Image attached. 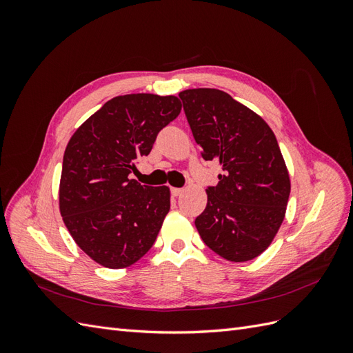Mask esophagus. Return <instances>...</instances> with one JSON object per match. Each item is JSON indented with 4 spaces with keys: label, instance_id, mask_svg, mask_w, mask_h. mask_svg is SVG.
<instances>
[{
    "label": "esophagus",
    "instance_id": "obj_1",
    "mask_svg": "<svg viewBox=\"0 0 353 353\" xmlns=\"http://www.w3.org/2000/svg\"><path fill=\"white\" fill-rule=\"evenodd\" d=\"M183 188H175V187H172L170 188V193H172V196L174 197H176V196H179V194H183Z\"/></svg>",
    "mask_w": 353,
    "mask_h": 353
}]
</instances>
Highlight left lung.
<instances>
[{
    "mask_svg": "<svg viewBox=\"0 0 353 353\" xmlns=\"http://www.w3.org/2000/svg\"><path fill=\"white\" fill-rule=\"evenodd\" d=\"M205 160H216L219 183L194 221L201 240L230 262L258 258L285 216L290 175L276 138L262 117L215 88L179 92Z\"/></svg>",
    "mask_w": 353,
    "mask_h": 353,
    "instance_id": "1",
    "label": "left lung"
}]
</instances>
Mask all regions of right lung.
Masks as SVG:
<instances>
[{"label":"right lung","mask_w":353,"mask_h":353,"mask_svg":"<svg viewBox=\"0 0 353 353\" xmlns=\"http://www.w3.org/2000/svg\"><path fill=\"white\" fill-rule=\"evenodd\" d=\"M181 108L175 95H117L68 143L59 187L61 218L74 243L105 268L140 261L162 228L169 187L141 185L130 174Z\"/></svg>","instance_id":"add662e5"}]
</instances>
